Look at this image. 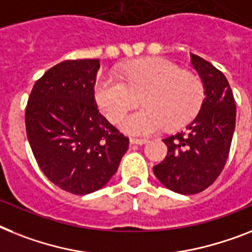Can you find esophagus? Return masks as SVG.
Returning a JSON list of instances; mask_svg holds the SVG:
<instances>
[{
    "mask_svg": "<svg viewBox=\"0 0 252 252\" xmlns=\"http://www.w3.org/2000/svg\"><path fill=\"white\" fill-rule=\"evenodd\" d=\"M130 143L131 144H135V145H143L145 144V143H148V140L147 139H130Z\"/></svg>",
    "mask_w": 252,
    "mask_h": 252,
    "instance_id": "34e87169",
    "label": "esophagus"
}]
</instances>
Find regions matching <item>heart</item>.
Masks as SVG:
<instances>
[{"instance_id":"1","label":"heart","mask_w":252,"mask_h":252,"mask_svg":"<svg viewBox=\"0 0 252 252\" xmlns=\"http://www.w3.org/2000/svg\"><path fill=\"white\" fill-rule=\"evenodd\" d=\"M97 78L95 99L111 121L118 122L141 101L145 107L128 114L121 127L132 135H147L163 126L176 130L196 118L205 101V85L197 74L182 70L161 58L144 59Z\"/></svg>"}]
</instances>
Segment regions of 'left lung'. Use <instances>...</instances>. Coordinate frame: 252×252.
<instances>
[{
  "label": "left lung",
  "mask_w": 252,
  "mask_h": 252,
  "mask_svg": "<svg viewBox=\"0 0 252 252\" xmlns=\"http://www.w3.org/2000/svg\"><path fill=\"white\" fill-rule=\"evenodd\" d=\"M190 63L205 85V101L186 131L163 139L167 156L153 167L156 178L180 194L202 192L218 179L236 127V103L225 76L194 54Z\"/></svg>",
  "instance_id": "obj_1"
}]
</instances>
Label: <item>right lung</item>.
I'll list each match as a JSON object with an SVG mask.
<instances>
[{
    "mask_svg": "<svg viewBox=\"0 0 252 252\" xmlns=\"http://www.w3.org/2000/svg\"><path fill=\"white\" fill-rule=\"evenodd\" d=\"M99 68V59L56 64L34 84L26 108L27 138L39 168L80 196L103 188L128 149V138L97 109Z\"/></svg>",
    "mask_w": 252,
    "mask_h": 252,
    "instance_id": "1",
    "label": "right lung"
}]
</instances>
